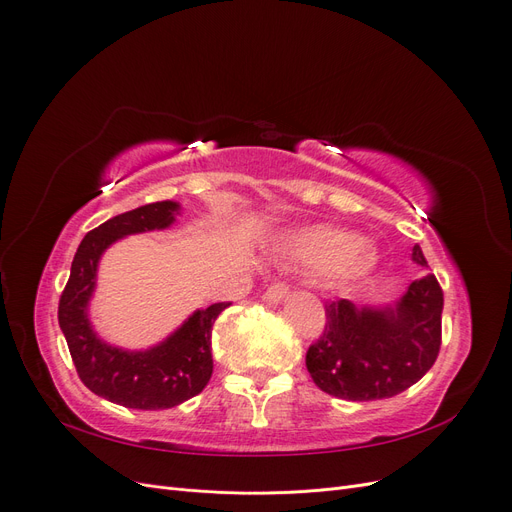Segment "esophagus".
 <instances>
[{"label":"esophagus","instance_id":"1","mask_svg":"<svg viewBox=\"0 0 512 512\" xmlns=\"http://www.w3.org/2000/svg\"><path fill=\"white\" fill-rule=\"evenodd\" d=\"M288 294V286L284 284V282H275V284H271L269 288H267V292H265V299L269 301V303H280L284 297Z\"/></svg>","mask_w":512,"mask_h":512}]
</instances>
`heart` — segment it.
I'll list each match as a JSON object with an SVG mask.
<instances>
[{
  "label": "heart",
  "instance_id": "b5f03b06",
  "mask_svg": "<svg viewBox=\"0 0 512 512\" xmlns=\"http://www.w3.org/2000/svg\"><path fill=\"white\" fill-rule=\"evenodd\" d=\"M277 256L290 267L329 273L346 282L361 280L378 267V250L354 232L316 224L288 232L275 247Z\"/></svg>",
  "mask_w": 512,
  "mask_h": 512
}]
</instances>
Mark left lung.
Returning <instances> with one entry per match:
<instances>
[{
  "mask_svg": "<svg viewBox=\"0 0 512 512\" xmlns=\"http://www.w3.org/2000/svg\"><path fill=\"white\" fill-rule=\"evenodd\" d=\"M412 260L427 265L418 245ZM442 307L444 294L431 273L414 280L389 307H356L348 299L327 303V324L305 356L309 376L320 391L348 401L404 393L438 359Z\"/></svg>",
  "mask_w": 512,
  "mask_h": 512,
  "instance_id": "left-lung-1",
  "label": "left lung"
}]
</instances>
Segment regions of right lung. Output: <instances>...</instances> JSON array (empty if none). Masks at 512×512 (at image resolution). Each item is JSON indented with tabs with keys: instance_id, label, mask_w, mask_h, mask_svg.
Listing matches in <instances>:
<instances>
[{
	"instance_id": "add662e5",
	"label": "right lung",
	"mask_w": 512,
	"mask_h": 512,
	"mask_svg": "<svg viewBox=\"0 0 512 512\" xmlns=\"http://www.w3.org/2000/svg\"><path fill=\"white\" fill-rule=\"evenodd\" d=\"M175 215H179V203L162 200L115 215L89 230L74 254L70 280L59 299V327L66 335L76 374L91 393L126 408H175L203 391L213 374L211 327L230 303L196 309L162 344L138 352L102 342L87 316L106 247L136 232L164 230L175 222Z\"/></svg>"
}]
</instances>
